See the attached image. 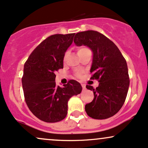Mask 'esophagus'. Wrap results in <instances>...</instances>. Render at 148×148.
<instances>
[{
    "instance_id": "1",
    "label": "esophagus",
    "mask_w": 148,
    "mask_h": 148,
    "mask_svg": "<svg viewBox=\"0 0 148 148\" xmlns=\"http://www.w3.org/2000/svg\"><path fill=\"white\" fill-rule=\"evenodd\" d=\"M81 86H82L83 89H84V90L86 89V85L84 84H81Z\"/></svg>"
}]
</instances>
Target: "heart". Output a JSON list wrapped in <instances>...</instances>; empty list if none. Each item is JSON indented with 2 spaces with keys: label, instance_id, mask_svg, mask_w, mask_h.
<instances>
[{
  "label": "heart",
  "instance_id": "b5f03b06",
  "mask_svg": "<svg viewBox=\"0 0 148 148\" xmlns=\"http://www.w3.org/2000/svg\"><path fill=\"white\" fill-rule=\"evenodd\" d=\"M87 48H86V47H81V48H79L78 49V52L77 53H79V52H81V51H86L87 50Z\"/></svg>",
  "mask_w": 148,
  "mask_h": 148
}]
</instances>
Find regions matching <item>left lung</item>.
Returning <instances> with one entry per match:
<instances>
[{
    "label": "left lung",
    "instance_id": "8db88e82",
    "mask_svg": "<svg viewBox=\"0 0 148 148\" xmlns=\"http://www.w3.org/2000/svg\"><path fill=\"white\" fill-rule=\"evenodd\" d=\"M74 42L78 47L84 45L90 49L93 54L91 78L99 82L96 89L86 86L93 91L94 99L85 106L86 112L97 120L113 116L123 106L130 86L126 60L117 46L97 31L76 33Z\"/></svg>",
    "mask_w": 148,
    "mask_h": 148
}]
</instances>
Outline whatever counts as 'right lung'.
<instances>
[{
	"mask_svg": "<svg viewBox=\"0 0 148 148\" xmlns=\"http://www.w3.org/2000/svg\"><path fill=\"white\" fill-rule=\"evenodd\" d=\"M74 35L56 34L47 37L24 64L22 86L25 102L34 115L46 123H57L65 118L69 99L82 90L81 84L74 80L62 87L56 86L55 81V73L63 68L64 54Z\"/></svg>",
	"mask_w": 148,
	"mask_h": 148,
	"instance_id": "add662e5",
	"label": "right lung"
}]
</instances>
